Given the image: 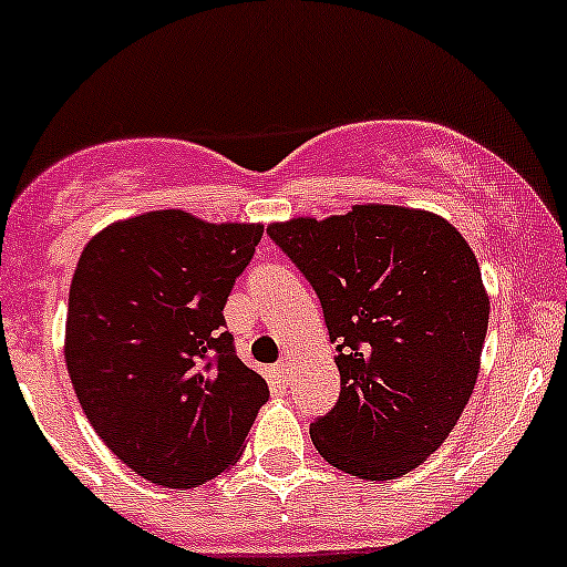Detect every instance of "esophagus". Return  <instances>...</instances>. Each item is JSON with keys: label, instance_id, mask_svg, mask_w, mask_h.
Returning <instances> with one entry per match:
<instances>
[{"label": "esophagus", "instance_id": "obj_1", "mask_svg": "<svg viewBox=\"0 0 567 567\" xmlns=\"http://www.w3.org/2000/svg\"><path fill=\"white\" fill-rule=\"evenodd\" d=\"M277 374H279V379H282V382H290V379H293V363H290L288 358H285V360H279V365H277Z\"/></svg>", "mask_w": 567, "mask_h": 567}]
</instances>
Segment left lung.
I'll return each instance as SVG.
<instances>
[{
    "mask_svg": "<svg viewBox=\"0 0 567 567\" xmlns=\"http://www.w3.org/2000/svg\"><path fill=\"white\" fill-rule=\"evenodd\" d=\"M320 298L341 393L309 427L344 474L388 482L431 457L474 393L489 298L468 241L431 213L369 204L274 223Z\"/></svg>",
    "mask_w": 567,
    "mask_h": 567,
    "instance_id": "left-lung-1",
    "label": "left lung"
}]
</instances>
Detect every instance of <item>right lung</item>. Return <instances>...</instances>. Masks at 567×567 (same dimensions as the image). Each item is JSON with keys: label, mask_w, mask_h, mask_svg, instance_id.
Here are the masks:
<instances>
[{"label": "right lung", "mask_w": 567, "mask_h": 567, "mask_svg": "<svg viewBox=\"0 0 567 567\" xmlns=\"http://www.w3.org/2000/svg\"><path fill=\"white\" fill-rule=\"evenodd\" d=\"M264 228L179 209L112 223L85 245L66 312V369L117 460L188 489L239 457L269 384L239 360L228 296Z\"/></svg>", "instance_id": "right-lung-1"}]
</instances>
